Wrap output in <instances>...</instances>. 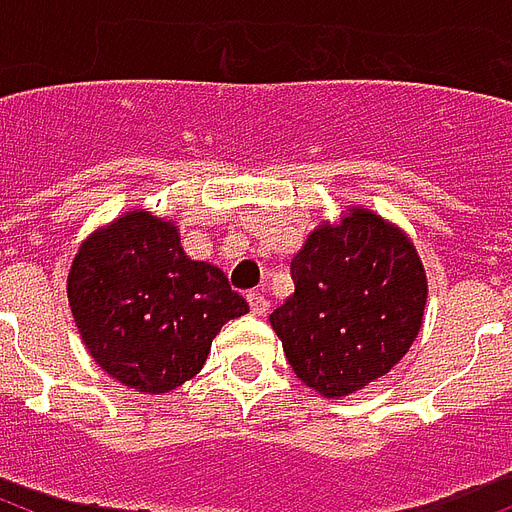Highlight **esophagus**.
<instances>
[{
  "instance_id": "34e87169",
  "label": "esophagus",
  "mask_w": 512,
  "mask_h": 512,
  "mask_svg": "<svg viewBox=\"0 0 512 512\" xmlns=\"http://www.w3.org/2000/svg\"><path fill=\"white\" fill-rule=\"evenodd\" d=\"M247 303H249V311H252V316H265V313H268V308H271V303H268V300H265L260 292H249Z\"/></svg>"
}]
</instances>
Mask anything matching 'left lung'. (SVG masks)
Wrapping results in <instances>:
<instances>
[{
    "instance_id": "8db88e82",
    "label": "left lung",
    "mask_w": 512,
    "mask_h": 512,
    "mask_svg": "<svg viewBox=\"0 0 512 512\" xmlns=\"http://www.w3.org/2000/svg\"><path fill=\"white\" fill-rule=\"evenodd\" d=\"M295 292L271 313L289 366L342 398L388 374L420 335L428 300L412 239L369 209L319 225L292 260Z\"/></svg>"
}]
</instances>
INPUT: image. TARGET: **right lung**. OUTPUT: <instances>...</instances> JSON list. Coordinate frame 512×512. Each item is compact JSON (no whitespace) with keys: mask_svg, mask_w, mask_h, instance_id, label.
Returning <instances> with one entry per match:
<instances>
[{"mask_svg":"<svg viewBox=\"0 0 512 512\" xmlns=\"http://www.w3.org/2000/svg\"><path fill=\"white\" fill-rule=\"evenodd\" d=\"M68 305L90 356L127 388L162 396L201 372L225 321L249 313L217 265L191 260L172 220L132 209L82 241Z\"/></svg>","mask_w":512,"mask_h":512,"instance_id":"obj_1","label":"right lung"}]
</instances>
